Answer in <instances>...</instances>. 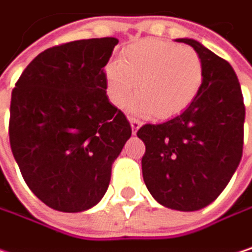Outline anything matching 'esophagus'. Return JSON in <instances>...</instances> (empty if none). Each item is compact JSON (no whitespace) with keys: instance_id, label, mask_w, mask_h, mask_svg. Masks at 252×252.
<instances>
[{"instance_id":"1","label":"esophagus","mask_w":252,"mask_h":252,"mask_svg":"<svg viewBox=\"0 0 252 252\" xmlns=\"http://www.w3.org/2000/svg\"><path fill=\"white\" fill-rule=\"evenodd\" d=\"M129 122H130V126H132L133 133H136V130L141 127V122L138 119H135V117H129Z\"/></svg>"}]
</instances>
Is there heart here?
<instances>
[{
	"mask_svg": "<svg viewBox=\"0 0 252 252\" xmlns=\"http://www.w3.org/2000/svg\"><path fill=\"white\" fill-rule=\"evenodd\" d=\"M204 77L198 51L157 38L130 44L119 62L105 68L107 95L116 107H125L136 92L135 108L160 120L188 110L202 89Z\"/></svg>",
	"mask_w": 252,
	"mask_h": 252,
	"instance_id": "heart-1",
	"label": "heart"
}]
</instances>
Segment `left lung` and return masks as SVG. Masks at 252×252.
Listing matches in <instances>:
<instances>
[{"label": "left lung", "mask_w": 252, "mask_h": 252, "mask_svg": "<svg viewBox=\"0 0 252 252\" xmlns=\"http://www.w3.org/2000/svg\"><path fill=\"white\" fill-rule=\"evenodd\" d=\"M202 59L204 85L181 116L161 125H144L142 176L164 207L195 211L213 202L235 173L244 145L245 105L232 65L193 39Z\"/></svg>", "instance_id": "left-lung-1"}]
</instances>
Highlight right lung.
Instances as JSON below:
<instances>
[{"mask_svg": "<svg viewBox=\"0 0 252 252\" xmlns=\"http://www.w3.org/2000/svg\"><path fill=\"white\" fill-rule=\"evenodd\" d=\"M117 42L94 38L48 48L23 70L11 92L13 156L31 190L54 210L94 207L132 135L129 120L105 94L104 67Z\"/></svg>", "mask_w": 252, "mask_h": 252, "instance_id": "1", "label": "right lung"}]
</instances>
